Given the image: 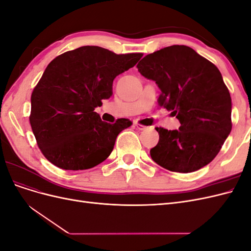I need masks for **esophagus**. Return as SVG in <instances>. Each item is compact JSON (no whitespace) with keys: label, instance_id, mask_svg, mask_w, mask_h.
Listing matches in <instances>:
<instances>
[{"label":"esophagus","instance_id":"obj_1","mask_svg":"<svg viewBox=\"0 0 251 251\" xmlns=\"http://www.w3.org/2000/svg\"><path fill=\"white\" fill-rule=\"evenodd\" d=\"M135 126L138 128L139 131H144L147 128V126H142V125H140V124H137V123H135Z\"/></svg>","mask_w":251,"mask_h":251}]
</instances>
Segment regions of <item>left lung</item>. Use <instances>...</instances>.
Returning <instances> with one entry per match:
<instances>
[{
  "instance_id": "obj_1",
  "label": "left lung",
  "mask_w": 251,
  "mask_h": 251,
  "mask_svg": "<svg viewBox=\"0 0 251 251\" xmlns=\"http://www.w3.org/2000/svg\"><path fill=\"white\" fill-rule=\"evenodd\" d=\"M139 73L154 80L158 104L172 111L179 130L156 127L151 157L162 168L192 173L214 160L231 131V98L221 72L191 47L174 45L144 56Z\"/></svg>"
}]
</instances>
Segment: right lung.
<instances>
[{
    "instance_id": "add662e5",
    "label": "right lung",
    "mask_w": 251,
    "mask_h": 251,
    "mask_svg": "<svg viewBox=\"0 0 251 251\" xmlns=\"http://www.w3.org/2000/svg\"><path fill=\"white\" fill-rule=\"evenodd\" d=\"M142 53L116 54L97 46H82L55 57L31 95L30 125L43 155L63 170L94 168L107 159L118 134L131 126L115 124L94 112L113 94V80L137 64Z\"/></svg>"
}]
</instances>
